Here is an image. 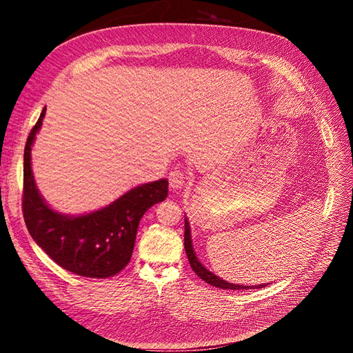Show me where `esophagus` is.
I'll list each match as a JSON object with an SVG mask.
<instances>
[{
    "label": "esophagus",
    "mask_w": 353,
    "mask_h": 353,
    "mask_svg": "<svg viewBox=\"0 0 353 353\" xmlns=\"http://www.w3.org/2000/svg\"><path fill=\"white\" fill-rule=\"evenodd\" d=\"M188 174L184 173V172H181V170H173L172 173H170V176H169V181H170V188L173 189V190H179V189H181L184 184H186V181H188Z\"/></svg>",
    "instance_id": "1"
}]
</instances>
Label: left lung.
<instances>
[{"instance_id":"left-lung-1","label":"left lung","mask_w":353,"mask_h":353,"mask_svg":"<svg viewBox=\"0 0 353 353\" xmlns=\"http://www.w3.org/2000/svg\"><path fill=\"white\" fill-rule=\"evenodd\" d=\"M184 250H186L188 259H189V263L193 269V272L200 277L201 281H205L206 283H210L216 288L220 289H225V290H248V289H261L265 288L266 285H259V286H243V285H234V283H229L228 281L220 279L216 274H213L212 272H209L205 266H203L194 254L193 246H192V237H190V228L188 220H184Z\"/></svg>"}]
</instances>
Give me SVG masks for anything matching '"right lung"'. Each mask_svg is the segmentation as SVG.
<instances>
[{
	"label": "right lung",
	"mask_w": 353,
	"mask_h": 353,
	"mask_svg": "<svg viewBox=\"0 0 353 353\" xmlns=\"http://www.w3.org/2000/svg\"><path fill=\"white\" fill-rule=\"evenodd\" d=\"M46 108L28 134L24 148L23 216L26 226L39 245L63 269L84 277L114 276L132 257L143 214L169 192L165 179L143 184L127 192L110 206L80 217L52 212L41 199L31 172V145Z\"/></svg>",
	"instance_id": "add662e5"
}]
</instances>
